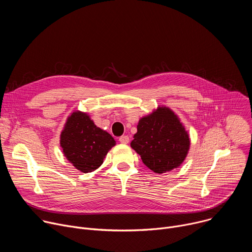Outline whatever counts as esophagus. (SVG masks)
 Here are the masks:
<instances>
[{"label":"esophagus","mask_w":252,"mask_h":252,"mask_svg":"<svg viewBox=\"0 0 252 252\" xmlns=\"http://www.w3.org/2000/svg\"><path fill=\"white\" fill-rule=\"evenodd\" d=\"M119 140H120V142L124 143V145H126V143H128V141H129V137L127 135H122L119 138Z\"/></svg>","instance_id":"1"}]
</instances>
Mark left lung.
I'll list each match as a JSON object with an SVG mask.
<instances>
[{"label": "left lung", "mask_w": 252, "mask_h": 252, "mask_svg": "<svg viewBox=\"0 0 252 252\" xmlns=\"http://www.w3.org/2000/svg\"><path fill=\"white\" fill-rule=\"evenodd\" d=\"M190 139L178 117L166 106H158L137 125L130 147L142 162L156 173L178 167L186 159Z\"/></svg>", "instance_id": "left-lung-1"}]
</instances>
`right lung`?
<instances>
[{"label":"right lung","mask_w":252,"mask_h":252,"mask_svg":"<svg viewBox=\"0 0 252 252\" xmlns=\"http://www.w3.org/2000/svg\"><path fill=\"white\" fill-rule=\"evenodd\" d=\"M60 143L66 159L87 173L101 165L106 154L116 146V140L97 127L88 114L76 111L67 118Z\"/></svg>","instance_id":"right-lung-1"}]
</instances>
